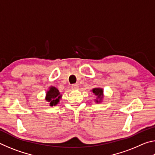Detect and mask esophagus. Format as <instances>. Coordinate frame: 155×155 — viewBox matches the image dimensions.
Segmentation results:
<instances>
[{
    "label": "esophagus",
    "instance_id": "esophagus-1",
    "mask_svg": "<svg viewBox=\"0 0 155 155\" xmlns=\"http://www.w3.org/2000/svg\"><path fill=\"white\" fill-rule=\"evenodd\" d=\"M71 87H72V90H77V89L78 88V85H77V84H73V85H72Z\"/></svg>",
    "mask_w": 155,
    "mask_h": 155
}]
</instances>
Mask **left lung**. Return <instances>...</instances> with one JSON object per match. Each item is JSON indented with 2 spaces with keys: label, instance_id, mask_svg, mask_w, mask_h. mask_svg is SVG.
Returning <instances> with one entry per match:
<instances>
[{
  "label": "left lung",
  "instance_id": "left-lung-1",
  "mask_svg": "<svg viewBox=\"0 0 155 155\" xmlns=\"http://www.w3.org/2000/svg\"><path fill=\"white\" fill-rule=\"evenodd\" d=\"M92 92L97 96L96 100V103H101L103 98V90L102 88H94L91 90Z\"/></svg>",
  "mask_w": 155,
  "mask_h": 155
}]
</instances>
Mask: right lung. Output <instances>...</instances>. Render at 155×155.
Here are the masks:
<instances>
[{
  "instance_id": "obj_1",
  "label": "right lung",
  "mask_w": 155,
  "mask_h": 155,
  "mask_svg": "<svg viewBox=\"0 0 155 155\" xmlns=\"http://www.w3.org/2000/svg\"><path fill=\"white\" fill-rule=\"evenodd\" d=\"M61 98V95L60 92L55 87H51L49 90L47 91L46 94V101L50 103V106H55L58 104L60 98Z\"/></svg>"
}]
</instances>
